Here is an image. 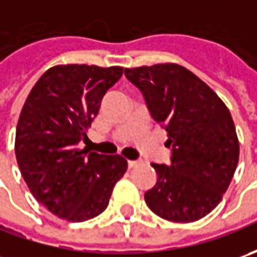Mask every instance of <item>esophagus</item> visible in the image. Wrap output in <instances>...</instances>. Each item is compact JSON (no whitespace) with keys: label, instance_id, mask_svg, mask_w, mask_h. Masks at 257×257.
Wrapping results in <instances>:
<instances>
[{"label":"esophagus","instance_id":"obj_1","mask_svg":"<svg viewBox=\"0 0 257 257\" xmlns=\"http://www.w3.org/2000/svg\"><path fill=\"white\" fill-rule=\"evenodd\" d=\"M139 163H140L139 160H128V162H127V164H128V167H130V169L136 167V166H137Z\"/></svg>","mask_w":257,"mask_h":257}]
</instances>
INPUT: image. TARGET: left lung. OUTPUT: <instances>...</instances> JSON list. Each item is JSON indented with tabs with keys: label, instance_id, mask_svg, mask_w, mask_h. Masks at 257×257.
I'll return each instance as SVG.
<instances>
[{
	"label": "left lung",
	"instance_id": "obj_1",
	"mask_svg": "<svg viewBox=\"0 0 257 257\" xmlns=\"http://www.w3.org/2000/svg\"><path fill=\"white\" fill-rule=\"evenodd\" d=\"M154 120L167 132L170 164L152 163L157 182L144 193L150 210L166 220L196 222L220 203L239 162V140L226 104L179 64L125 68Z\"/></svg>",
	"mask_w": 257,
	"mask_h": 257
}]
</instances>
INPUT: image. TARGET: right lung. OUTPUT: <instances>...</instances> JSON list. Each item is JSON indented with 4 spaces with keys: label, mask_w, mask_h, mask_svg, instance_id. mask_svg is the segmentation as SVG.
Returning <instances> with one entry per match:
<instances>
[{
    "label": "right lung",
    "mask_w": 257,
    "mask_h": 257,
    "mask_svg": "<svg viewBox=\"0 0 257 257\" xmlns=\"http://www.w3.org/2000/svg\"><path fill=\"white\" fill-rule=\"evenodd\" d=\"M123 67L55 65L35 83L15 132V156L35 199L68 222H84L105 210L127 170L120 154L80 149L104 94Z\"/></svg>",
    "instance_id": "add662e5"
}]
</instances>
